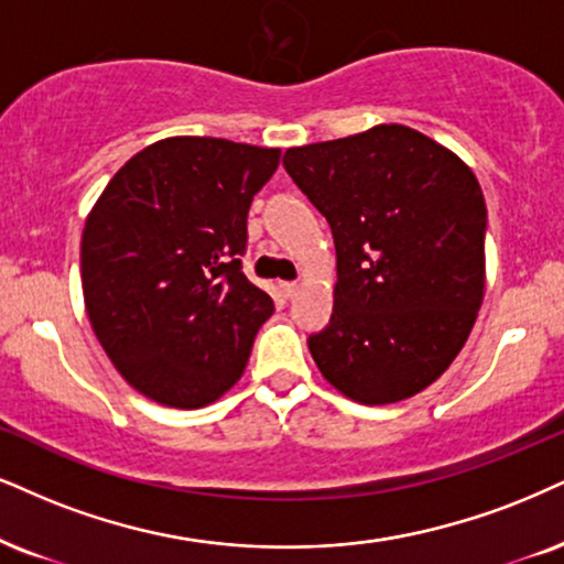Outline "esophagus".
I'll use <instances>...</instances> for the list:
<instances>
[{"label":"esophagus","mask_w":564,"mask_h":564,"mask_svg":"<svg viewBox=\"0 0 564 564\" xmlns=\"http://www.w3.org/2000/svg\"><path fill=\"white\" fill-rule=\"evenodd\" d=\"M280 290H282L284 297H293L297 290H301V284H297V282H280Z\"/></svg>","instance_id":"esophagus-1"}]
</instances>
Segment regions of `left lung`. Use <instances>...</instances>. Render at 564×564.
I'll list each match as a JSON object with an SVG mask.
<instances>
[{"label":"left lung","mask_w":564,"mask_h":564,"mask_svg":"<svg viewBox=\"0 0 564 564\" xmlns=\"http://www.w3.org/2000/svg\"><path fill=\"white\" fill-rule=\"evenodd\" d=\"M293 183L332 227L335 311L308 350L364 405L447 371L484 301L486 204L474 172L405 124L288 149Z\"/></svg>","instance_id":"left-lung-1"}]
</instances>
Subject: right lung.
I'll return each instance as SVG.
<instances>
[{
	"label": "right lung",
	"instance_id": "1",
	"mask_svg": "<svg viewBox=\"0 0 564 564\" xmlns=\"http://www.w3.org/2000/svg\"><path fill=\"white\" fill-rule=\"evenodd\" d=\"M280 149L166 138L104 187L80 242L86 311L117 371L145 398L204 408L240 379L274 311L242 274L248 208Z\"/></svg>",
	"mask_w": 564,
	"mask_h": 564
}]
</instances>
